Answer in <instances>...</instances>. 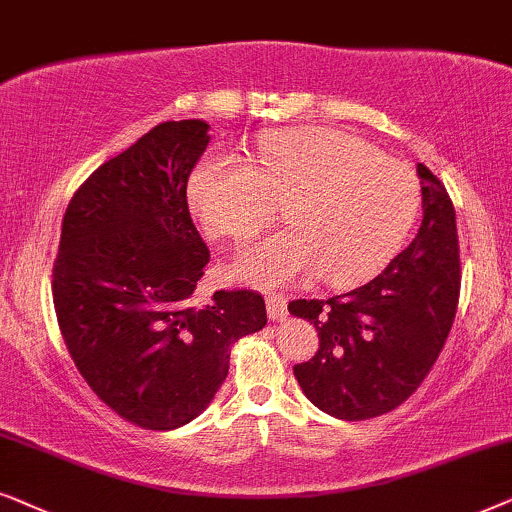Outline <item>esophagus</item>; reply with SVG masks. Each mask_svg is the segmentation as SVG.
Masks as SVG:
<instances>
[{
    "label": "esophagus",
    "instance_id": "1",
    "mask_svg": "<svg viewBox=\"0 0 512 512\" xmlns=\"http://www.w3.org/2000/svg\"><path fill=\"white\" fill-rule=\"evenodd\" d=\"M267 313L271 320H285L288 318V299L281 295L267 297Z\"/></svg>",
    "mask_w": 512,
    "mask_h": 512
}]
</instances>
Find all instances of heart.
Listing matches in <instances>:
<instances>
[{
	"mask_svg": "<svg viewBox=\"0 0 512 512\" xmlns=\"http://www.w3.org/2000/svg\"><path fill=\"white\" fill-rule=\"evenodd\" d=\"M290 229L238 262L245 281L278 288L320 276L346 288L372 278L417 220L421 185L405 163L335 128L269 135L252 163L213 156L189 182V203L215 238L248 243L283 201Z\"/></svg>",
	"mask_w": 512,
	"mask_h": 512,
	"instance_id": "heart-1",
	"label": "heart"
}]
</instances>
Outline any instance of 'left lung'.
I'll return each mask as SVG.
<instances>
[{
  "mask_svg": "<svg viewBox=\"0 0 512 512\" xmlns=\"http://www.w3.org/2000/svg\"><path fill=\"white\" fill-rule=\"evenodd\" d=\"M424 220L414 241L370 283L332 299H295L290 313L311 320L318 351L292 367L318 410L363 421L403 405L438 360L461 290L452 199L417 163Z\"/></svg>",
  "mask_w": 512,
  "mask_h": 512,
  "instance_id": "left-lung-1",
  "label": "left lung"
}]
</instances>
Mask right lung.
Here are the masks:
<instances>
[{"label": "right lung", "mask_w": 512, "mask_h": 512, "mask_svg": "<svg viewBox=\"0 0 512 512\" xmlns=\"http://www.w3.org/2000/svg\"><path fill=\"white\" fill-rule=\"evenodd\" d=\"M201 119L166 121L95 168L74 192L53 262V306L88 388L121 419L173 431L227 379L231 344L267 325L255 290L199 306L210 260L187 203L208 147Z\"/></svg>", "instance_id": "1"}]
</instances>
